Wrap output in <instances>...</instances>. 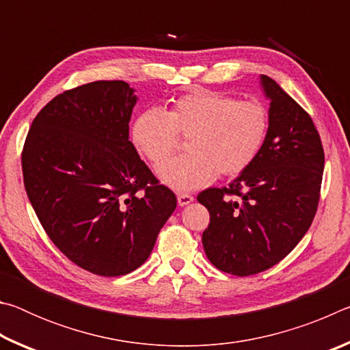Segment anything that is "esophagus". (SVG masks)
Returning a JSON list of instances; mask_svg holds the SVG:
<instances>
[{"label": "esophagus", "mask_w": 350, "mask_h": 350, "mask_svg": "<svg viewBox=\"0 0 350 350\" xmlns=\"http://www.w3.org/2000/svg\"><path fill=\"white\" fill-rule=\"evenodd\" d=\"M193 200H194V198L191 196V194H187V193L177 194V204H179L180 206H185L188 204H191Z\"/></svg>", "instance_id": "34e87169"}]
</instances>
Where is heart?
Listing matches in <instances>:
<instances>
[{
  "label": "heart",
  "mask_w": 350,
  "mask_h": 350,
  "mask_svg": "<svg viewBox=\"0 0 350 350\" xmlns=\"http://www.w3.org/2000/svg\"><path fill=\"white\" fill-rule=\"evenodd\" d=\"M269 133V112L262 103L199 90L180 96L167 112L145 109L135 117L131 139L152 165H161L188 137V154L157 170L165 185L191 191L221 176H238L256 161Z\"/></svg>",
  "instance_id": "obj_1"
}]
</instances>
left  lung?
<instances>
[{
	"instance_id": "1",
	"label": "left lung",
	"mask_w": 350,
	"mask_h": 350,
	"mask_svg": "<svg viewBox=\"0 0 350 350\" xmlns=\"http://www.w3.org/2000/svg\"><path fill=\"white\" fill-rule=\"evenodd\" d=\"M269 133L250 167L224 188H208L198 200L210 213L202 234L216 269L250 276L280 262L312 225L321 191L324 151L310 116L267 75Z\"/></svg>"
}]
</instances>
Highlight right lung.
I'll return each mask as SVG.
<instances>
[{
	"label": "right lung",
	"instance_id": "right-lung-1",
	"mask_svg": "<svg viewBox=\"0 0 350 350\" xmlns=\"http://www.w3.org/2000/svg\"><path fill=\"white\" fill-rule=\"evenodd\" d=\"M135 102L122 80L64 91L33 118L23 148L25 188L44 232L94 275L140 267L176 210L174 193L129 140Z\"/></svg>",
	"mask_w": 350,
	"mask_h": 350
}]
</instances>
